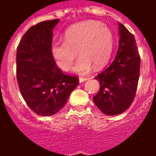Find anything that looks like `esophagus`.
<instances>
[{"instance_id":"esophagus-1","label":"esophagus","mask_w":156,"mask_h":156,"mask_svg":"<svg viewBox=\"0 0 156 156\" xmlns=\"http://www.w3.org/2000/svg\"><path fill=\"white\" fill-rule=\"evenodd\" d=\"M88 79H89L88 78H83V77H80V78H79V82H80V83H83V82L88 80Z\"/></svg>"}]
</instances>
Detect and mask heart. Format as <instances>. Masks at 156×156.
I'll return each mask as SVG.
<instances>
[{
	"label": "heart",
	"mask_w": 156,
	"mask_h": 156,
	"mask_svg": "<svg viewBox=\"0 0 156 156\" xmlns=\"http://www.w3.org/2000/svg\"><path fill=\"white\" fill-rule=\"evenodd\" d=\"M112 46V35L108 28L96 21H86L69 28L65 35V41L54 42L51 52L56 66L64 71L70 69L79 55L82 57L73 70L78 73H87L92 66L100 68L108 61Z\"/></svg>",
	"instance_id": "b5f03b06"
}]
</instances>
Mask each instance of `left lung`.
Here are the masks:
<instances>
[{
    "label": "left lung",
    "mask_w": 156,
    "mask_h": 156,
    "mask_svg": "<svg viewBox=\"0 0 156 156\" xmlns=\"http://www.w3.org/2000/svg\"><path fill=\"white\" fill-rule=\"evenodd\" d=\"M120 40L111 65L95 78L100 82L99 92L93 97L95 105L106 115L113 116L129 108L138 87L141 58L134 35L119 23Z\"/></svg>",
    "instance_id": "1"
}]
</instances>
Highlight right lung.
I'll return each instance as SVG.
<instances>
[{"label":"right lung","mask_w":156,"mask_h":156,"mask_svg":"<svg viewBox=\"0 0 156 156\" xmlns=\"http://www.w3.org/2000/svg\"><path fill=\"white\" fill-rule=\"evenodd\" d=\"M58 22L44 21L30 27L17 48L19 90L29 108L40 116L60 111L79 83L78 76L64 73L52 56V30Z\"/></svg>","instance_id":"right-lung-1"}]
</instances>
